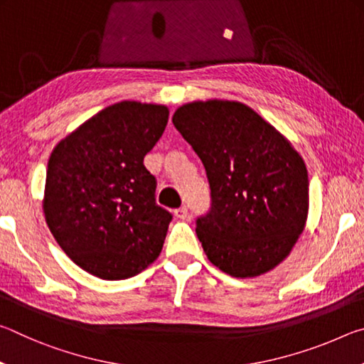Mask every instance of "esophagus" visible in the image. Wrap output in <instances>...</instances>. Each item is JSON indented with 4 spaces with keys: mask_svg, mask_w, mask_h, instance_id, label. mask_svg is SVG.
Segmentation results:
<instances>
[{
    "mask_svg": "<svg viewBox=\"0 0 364 364\" xmlns=\"http://www.w3.org/2000/svg\"><path fill=\"white\" fill-rule=\"evenodd\" d=\"M175 217L180 218V220H188L189 218V212L186 207H181V208H176L175 210Z\"/></svg>",
    "mask_w": 364,
    "mask_h": 364,
    "instance_id": "obj_1",
    "label": "esophagus"
}]
</instances>
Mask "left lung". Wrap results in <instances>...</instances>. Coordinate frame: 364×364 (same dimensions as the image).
Wrapping results in <instances>:
<instances>
[{
  "label": "left lung",
  "instance_id": "1",
  "mask_svg": "<svg viewBox=\"0 0 364 364\" xmlns=\"http://www.w3.org/2000/svg\"><path fill=\"white\" fill-rule=\"evenodd\" d=\"M173 125L204 164L212 212L197 237L212 264L234 278H257L284 262L304 232L308 171L291 141L237 101H193Z\"/></svg>",
  "mask_w": 364,
  "mask_h": 364
}]
</instances>
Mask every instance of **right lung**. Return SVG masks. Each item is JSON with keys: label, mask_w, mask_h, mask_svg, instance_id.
<instances>
[{"label": "right lung", "mask_w": 364, "mask_h": 364, "mask_svg": "<svg viewBox=\"0 0 364 364\" xmlns=\"http://www.w3.org/2000/svg\"><path fill=\"white\" fill-rule=\"evenodd\" d=\"M164 104L122 101L60 139L48 160L43 213L80 268L101 279L136 276L156 262L171 215L156 204L143 160L162 136Z\"/></svg>", "instance_id": "right-lung-1"}]
</instances>
